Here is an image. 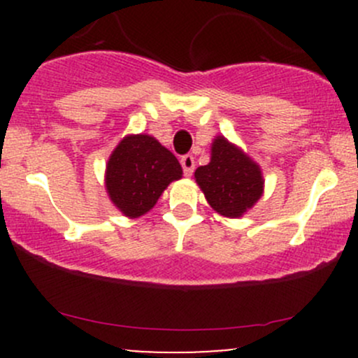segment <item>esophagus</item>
Listing matches in <instances>:
<instances>
[{"label":"esophagus","mask_w":358,"mask_h":358,"mask_svg":"<svg viewBox=\"0 0 358 358\" xmlns=\"http://www.w3.org/2000/svg\"><path fill=\"white\" fill-rule=\"evenodd\" d=\"M180 163H182L185 176H190L193 173V170H195V159H193V156L192 155H185L183 158L180 159Z\"/></svg>","instance_id":"esophagus-1"}]
</instances>
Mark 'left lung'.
<instances>
[{
	"label": "left lung",
	"instance_id": "1",
	"mask_svg": "<svg viewBox=\"0 0 358 358\" xmlns=\"http://www.w3.org/2000/svg\"><path fill=\"white\" fill-rule=\"evenodd\" d=\"M195 182L213 210L229 219L244 215L264 193L261 166L224 136L213 138L210 162L196 168Z\"/></svg>",
	"mask_w": 358,
	"mask_h": 358
}]
</instances>
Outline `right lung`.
<instances>
[{"label":"right lung","mask_w":358,"mask_h":358,"mask_svg":"<svg viewBox=\"0 0 358 358\" xmlns=\"http://www.w3.org/2000/svg\"><path fill=\"white\" fill-rule=\"evenodd\" d=\"M176 156L150 134H127L106 163L104 187L109 200L127 219L155 207L171 182L182 178Z\"/></svg>","instance_id":"add662e5"}]
</instances>
